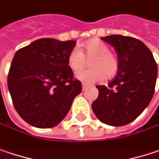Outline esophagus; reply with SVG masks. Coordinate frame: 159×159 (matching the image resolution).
<instances>
[{
  "instance_id": "1",
  "label": "esophagus",
  "mask_w": 159,
  "mask_h": 159,
  "mask_svg": "<svg viewBox=\"0 0 159 159\" xmlns=\"http://www.w3.org/2000/svg\"><path fill=\"white\" fill-rule=\"evenodd\" d=\"M88 88H89V87H88V86H86V85H82V90H83V91H85V90H87V89H88Z\"/></svg>"
}]
</instances>
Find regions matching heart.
Segmentation results:
<instances>
[{"label": "heart", "instance_id": "1", "mask_svg": "<svg viewBox=\"0 0 159 159\" xmlns=\"http://www.w3.org/2000/svg\"><path fill=\"white\" fill-rule=\"evenodd\" d=\"M90 59L89 63L90 69L76 74V78L84 83H95L102 78L110 80L118 72V58L113 52H109L107 44L98 38H93L84 43L80 51L76 48L70 50L67 57L68 65L72 70L79 71L86 66V60Z\"/></svg>", "mask_w": 159, "mask_h": 159}]
</instances>
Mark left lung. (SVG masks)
I'll return each instance as SVG.
<instances>
[{
  "instance_id": "1",
  "label": "left lung",
  "mask_w": 159,
  "mask_h": 159,
  "mask_svg": "<svg viewBox=\"0 0 159 159\" xmlns=\"http://www.w3.org/2000/svg\"><path fill=\"white\" fill-rule=\"evenodd\" d=\"M101 39L115 48L119 70L108 88L97 86L98 98L92 103V110L103 123L123 126L134 121L150 103L157 65L152 52L139 39L121 35Z\"/></svg>"
}]
</instances>
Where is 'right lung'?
I'll list each match as a JSON object with an SVG mask.
<instances>
[{
    "mask_svg": "<svg viewBox=\"0 0 159 159\" xmlns=\"http://www.w3.org/2000/svg\"><path fill=\"white\" fill-rule=\"evenodd\" d=\"M76 41L41 38L17 51L8 75V88L20 116L36 128H52L70 111L82 90L73 80L67 57Z\"/></svg>",
    "mask_w": 159,
    "mask_h": 159,
    "instance_id": "right-lung-1",
    "label": "right lung"
}]
</instances>
